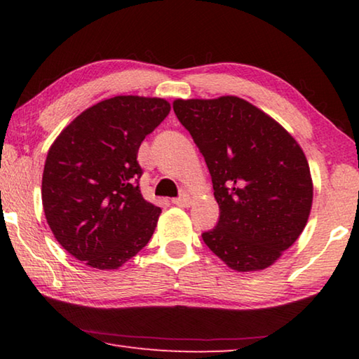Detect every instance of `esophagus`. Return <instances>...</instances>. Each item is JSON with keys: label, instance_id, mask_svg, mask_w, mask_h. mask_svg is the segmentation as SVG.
Listing matches in <instances>:
<instances>
[{"label": "esophagus", "instance_id": "obj_1", "mask_svg": "<svg viewBox=\"0 0 359 359\" xmlns=\"http://www.w3.org/2000/svg\"><path fill=\"white\" fill-rule=\"evenodd\" d=\"M172 204L179 205V208H190V204H191V198H190V196H187V194H182L180 198H175V199H172Z\"/></svg>", "mask_w": 359, "mask_h": 359}]
</instances>
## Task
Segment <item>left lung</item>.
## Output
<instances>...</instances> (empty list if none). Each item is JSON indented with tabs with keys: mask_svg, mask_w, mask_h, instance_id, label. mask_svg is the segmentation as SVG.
I'll use <instances>...</instances> for the list:
<instances>
[{
	"mask_svg": "<svg viewBox=\"0 0 359 359\" xmlns=\"http://www.w3.org/2000/svg\"><path fill=\"white\" fill-rule=\"evenodd\" d=\"M172 107L204 156L220 208L204 244L238 272L274 264L299 238L312 208L311 169L299 144L238 96L175 100Z\"/></svg>",
	"mask_w": 359,
	"mask_h": 359,
	"instance_id": "obj_1",
	"label": "left lung"
}]
</instances>
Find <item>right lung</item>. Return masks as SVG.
I'll use <instances>...</instances> for the list:
<instances>
[{
  "mask_svg": "<svg viewBox=\"0 0 359 359\" xmlns=\"http://www.w3.org/2000/svg\"><path fill=\"white\" fill-rule=\"evenodd\" d=\"M161 98L114 96L76 117L48 149L42 205L66 252L117 269L147 245L161 209L139 190L137 150L168 117Z\"/></svg>",
  "mask_w": 359,
  "mask_h": 359,
  "instance_id": "1",
  "label": "right lung"
}]
</instances>
